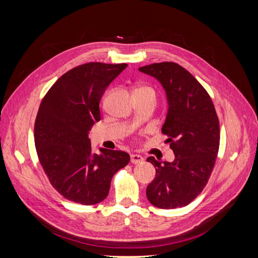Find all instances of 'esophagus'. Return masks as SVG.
<instances>
[{
  "label": "esophagus",
  "mask_w": 258,
  "mask_h": 258,
  "mask_svg": "<svg viewBox=\"0 0 258 258\" xmlns=\"http://www.w3.org/2000/svg\"><path fill=\"white\" fill-rule=\"evenodd\" d=\"M143 157L141 155H137V154H132L130 156V161L131 163H135V165H137V163H141L143 161Z\"/></svg>",
  "instance_id": "esophagus-1"
}]
</instances>
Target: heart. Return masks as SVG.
Instances as JSON below:
<instances>
[{"instance_id": "heart-1", "label": "heart", "mask_w": 258, "mask_h": 258, "mask_svg": "<svg viewBox=\"0 0 258 258\" xmlns=\"http://www.w3.org/2000/svg\"><path fill=\"white\" fill-rule=\"evenodd\" d=\"M136 90H139V91H143V92H148V93H152V95L155 96V92H154V89L152 87H148V86H141V87L137 88Z\"/></svg>"}]
</instances>
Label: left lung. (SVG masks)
I'll return each mask as SVG.
<instances>
[{
    "label": "left lung",
    "instance_id": "8db88e82",
    "mask_svg": "<svg viewBox=\"0 0 258 258\" xmlns=\"http://www.w3.org/2000/svg\"><path fill=\"white\" fill-rule=\"evenodd\" d=\"M155 77L166 90L168 114L161 132L175 155L172 162L148 157L156 176L148 184V201L159 209L189 205L204 190L212 173L220 147V121L207 90L174 62L139 69Z\"/></svg>",
    "mask_w": 258,
    "mask_h": 258
}]
</instances>
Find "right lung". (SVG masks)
<instances>
[{"instance_id":"add662e5","label":"right lung","mask_w":258,"mask_h":258,"mask_svg":"<svg viewBox=\"0 0 258 258\" xmlns=\"http://www.w3.org/2000/svg\"><path fill=\"white\" fill-rule=\"evenodd\" d=\"M128 64L89 62L59 77L42 99L34 124L38 160L50 184L66 199L97 205L108 195L113 175L130 161L128 153L91 150L88 132L101 119L100 100Z\"/></svg>"}]
</instances>
